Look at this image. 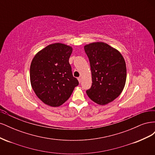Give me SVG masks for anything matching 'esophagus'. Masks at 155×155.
<instances>
[{
    "label": "esophagus",
    "mask_w": 155,
    "mask_h": 155,
    "mask_svg": "<svg viewBox=\"0 0 155 155\" xmlns=\"http://www.w3.org/2000/svg\"><path fill=\"white\" fill-rule=\"evenodd\" d=\"M78 81H79V83H80L81 82V78L80 77H79V78H78Z\"/></svg>",
    "instance_id": "esophagus-1"
}]
</instances>
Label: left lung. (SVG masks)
Returning a JSON list of instances; mask_svg holds the SVG:
<instances>
[{
    "mask_svg": "<svg viewBox=\"0 0 155 155\" xmlns=\"http://www.w3.org/2000/svg\"><path fill=\"white\" fill-rule=\"evenodd\" d=\"M84 49L90 62L92 81L86 92L97 104L107 105L124 90L127 78L125 59L118 50L104 42L86 45Z\"/></svg>",
    "mask_w": 155,
    "mask_h": 155,
    "instance_id": "left-lung-1",
    "label": "left lung"
}]
</instances>
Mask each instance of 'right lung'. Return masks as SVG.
<instances>
[{
    "label": "right lung",
    "mask_w": 155,
    "mask_h": 155,
    "mask_svg": "<svg viewBox=\"0 0 155 155\" xmlns=\"http://www.w3.org/2000/svg\"><path fill=\"white\" fill-rule=\"evenodd\" d=\"M72 47L51 44L37 52L30 65V83L36 96L46 105L59 107L79 85L69 63Z\"/></svg>",
    "instance_id": "right-lung-1"
}]
</instances>
